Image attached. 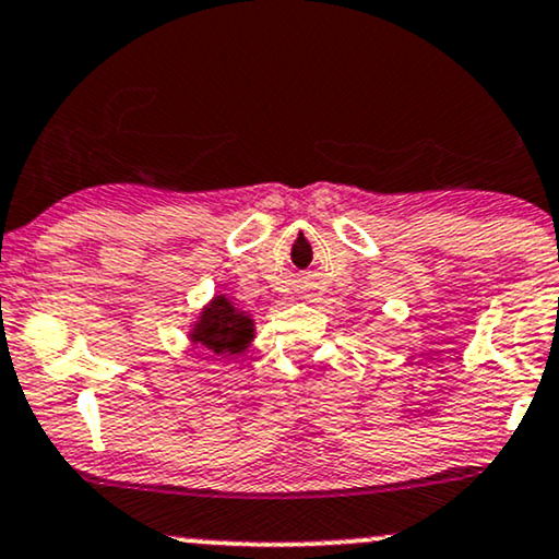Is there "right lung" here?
Segmentation results:
<instances>
[{
	"label": "right lung",
	"instance_id": "1",
	"mask_svg": "<svg viewBox=\"0 0 559 559\" xmlns=\"http://www.w3.org/2000/svg\"><path fill=\"white\" fill-rule=\"evenodd\" d=\"M252 324L242 312H237L231 304L218 296L209 304L201 322L195 324L193 341L214 353H239L250 343Z\"/></svg>",
	"mask_w": 559,
	"mask_h": 559
}]
</instances>
